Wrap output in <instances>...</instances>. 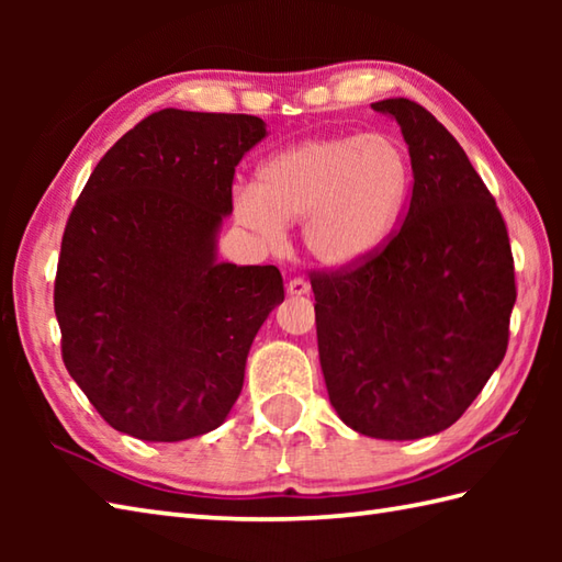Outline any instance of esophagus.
Here are the masks:
<instances>
[{"label":"esophagus","instance_id":"34e87169","mask_svg":"<svg viewBox=\"0 0 562 562\" xmlns=\"http://www.w3.org/2000/svg\"><path fill=\"white\" fill-rule=\"evenodd\" d=\"M308 290H312V284H308L306 280H302V278H294V280L288 282V294H292V296L308 294Z\"/></svg>","mask_w":562,"mask_h":562}]
</instances>
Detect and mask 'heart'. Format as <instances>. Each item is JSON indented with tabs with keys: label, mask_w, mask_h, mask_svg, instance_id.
Listing matches in <instances>:
<instances>
[{
	"label": "heart",
	"mask_w": 562,
	"mask_h": 562,
	"mask_svg": "<svg viewBox=\"0 0 562 562\" xmlns=\"http://www.w3.org/2000/svg\"><path fill=\"white\" fill-rule=\"evenodd\" d=\"M413 188V164L384 133L316 137L258 166L254 188L234 195L236 220L262 238L302 222V244L321 266L348 268L396 232Z\"/></svg>",
	"instance_id": "heart-1"
}]
</instances>
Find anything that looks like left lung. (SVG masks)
<instances>
[{
	"label": "left lung",
	"instance_id": "obj_1",
	"mask_svg": "<svg viewBox=\"0 0 562 562\" xmlns=\"http://www.w3.org/2000/svg\"><path fill=\"white\" fill-rule=\"evenodd\" d=\"M413 195L401 229L360 266L312 274L330 405L355 432L420 439L447 429L503 362L517 300L509 236L491 190L420 103L386 99Z\"/></svg>",
	"mask_w": 562,
	"mask_h": 562
}]
</instances>
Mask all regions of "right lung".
I'll list each match as a JSON object with an SVG mask.
<instances>
[{
    "label": "right lung",
    "mask_w": 562,
    "mask_h": 562,
    "mask_svg": "<svg viewBox=\"0 0 562 562\" xmlns=\"http://www.w3.org/2000/svg\"><path fill=\"white\" fill-rule=\"evenodd\" d=\"M268 135L256 115L151 113L105 151L59 248L55 316L69 376L117 432L181 441L220 427L274 266L217 260L234 169Z\"/></svg>",
    "instance_id": "add662e5"
}]
</instances>
